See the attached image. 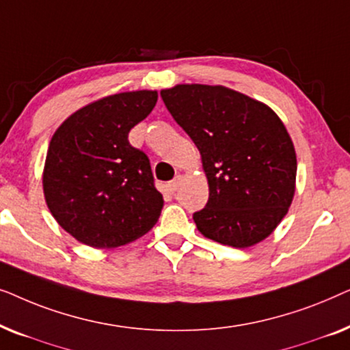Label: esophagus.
Returning <instances> with one entry per match:
<instances>
[{"instance_id":"1","label":"esophagus","mask_w":350,"mask_h":350,"mask_svg":"<svg viewBox=\"0 0 350 350\" xmlns=\"http://www.w3.org/2000/svg\"><path fill=\"white\" fill-rule=\"evenodd\" d=\"M180 181H181V178H180V176H176V178H175V180H172V181H170V183H169V185H167V188H169V191H170V193H175V191H176V189H178V186H180Z\"/></svg>"}]
</instances>
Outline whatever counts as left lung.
<instances>
[{
    "label": "left lung",
    "mask_w": 350,
    "mask_h": 350,
    "mask_svg": "<svg viewBox=\"0 0 350 350\" xmlns=\"http://www.w3.org/2000/svg\"><path fill=\"white\" fill-rule=\"evenodd\" d=\"M167 109L198 146L208 202L194 213L204 237L248 248L269 237L295 198L296 151L266 103L226 85L161 90Z\"/></svg>",
    "instance_id": "left-lung-1"
}]
</instances>
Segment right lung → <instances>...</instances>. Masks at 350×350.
I'll return each mask as SVG.
<instances>
[{
    "label": "right lung",
    "instance_id": "obj_1",
    "mask_svg": "<svg viewBox=\"0 0 350 350\" xmlns=\"http://www.w3.org/2000/svg\"><path fill=\"white\" fill-rule=\"evenodd\" d=\"M156 102L157 90L148 89L107 95L75 111L52 135L42 193L55 221L78 242L116 248L159 219L164 199L150 159L127 140Z\"/></svg>",
    "mask_w": 350,
    "mask_h": 350
}]
</instances>
